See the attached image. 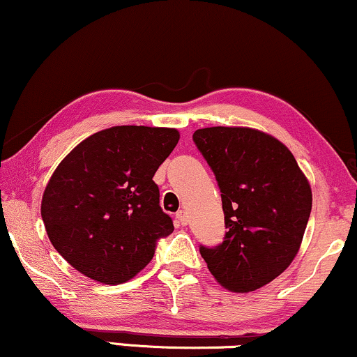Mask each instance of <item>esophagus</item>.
<instances>
[{"mask_svg":"<svg viewBox=\"0 0 357 357\" xmlns=\"http://www.w3.org/2000/svg\"><path fill=\"white\" fill-rule=\"evenodd\" d=\"M176 219H178V222L181 225H188L189 224V218H188V212L186 211H178V214H176Z\"/></svg>","mask_w":357,"mask_h":357,"instance_id":"esophagus-1","label":"esophagus"}]
</instances>
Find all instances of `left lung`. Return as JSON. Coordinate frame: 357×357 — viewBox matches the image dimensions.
Listing matches in <instances>:
<instances>
[{
    "mask_svg": "<svg viewBox=\"0 0 357 357\" xmlns=\"http://www.w3.org/2000/svg\"><path fill=\"white\" fill-rule=\"evenodd\" d=\"M218 179L225 232L201 247L212 277L231 291L267 285L298 254L311 212V186L295 156L272 135L249 126H211L192 135Z\"/></svg>",
    "mask_w": 357,
    "mask_h": 357,
    "instance_id": "left-lung-1",
    "label": "left lung"
}]
</instances>
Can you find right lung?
Instances as JSON below:
<instances>
[{"mask_svg": "<svg viewBox=\"0 0 357 357\" xmlns=\"http://www.w3.org/2000/svg\"><path fill=\"white\" fill-rule=\"evenodd\" d=\"M178 142L176 128L112 126L59 163L40 215L54 249L77 272L120 285L150 264L158 238L174 231L153 176Z\"/></svg>", "mask_w": 357, "mask_h": 357, "instance_id": "right-lung-1", "label": "right lung"}]
</instances>
